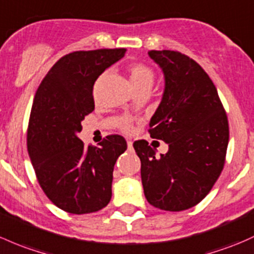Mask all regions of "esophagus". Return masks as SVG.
<instances>
[{
  "mask_svg": "<svg viewBox=\"0 0 254 254\" xmlns=\"http://www.w3.org/2000/svg\"><path fill=\"white\" fill-rule=\"evenodd\" d=\"M127 147H129V149L132 148V142L130 140H127Z\"/></svg>",
  "mask_w": 254,
  "mask_h": 254,
  "instance_id": "obj_1",
  "label": "esophagus"
}]
</instances>
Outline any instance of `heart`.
Returning a JSON list of instances; mask_svg holds the SVG:
<instances>
[{"mask_svg": "<svg viewBox=\"0 0 254 254\" xmlns=\"http://www.w3.org/2000/svg\"><path fill=\"white\" fill-rule=\"evenodd\" d=\"M129 76L135 91L141 90H149L156 81V73L147 64L134 63L129 66ZM122 127L124 130L130 129L129 120L124 119L122 122Z\"/></svg>", "mask_w": 254, "mask_h": 254, "instance_id": "heart-1", "label": "heart"}]
</instances>
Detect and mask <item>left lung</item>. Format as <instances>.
<instances>
[{"instance_id": "obj_1", "label": "left lung", "mask_w": 254, "mask_h": 254, "mask_svg": "<svg viewBox=\"0 0 254 254\" xmlns=\"http://www.w3.org/2000/svg\"><path fill=\"white\" fill-rule=\"evenodd\" d=\"M162 68L164 93L149 122L151 137L168 143L156 157L145 140L134 142L148 203L180 212L209 193L225 164L229 123L217 87L198 63L178 51H149Z\"/></svg>"}]
</instances>
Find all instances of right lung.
Instances as JSON below:
<instances>
[{"mask_svg": "<svg viewBox=\"0 0 254 254\" xmlns=\"http://www.w3.org/2000/svg\"><path fill=\"white\" fill-rule=\"evenodd\" d=\"M125 49L75 51L50 69L35 93L28 125V152L45 194L71 214L97 212L112 197L113 169L127 149L120 135L84 147L81 122L95 109L93 84Z\"/></svg>", "mask_w": 254, "mask_h": 254, "instance_id": "right-lung-1", "label": "right lung"}]
</instances>
